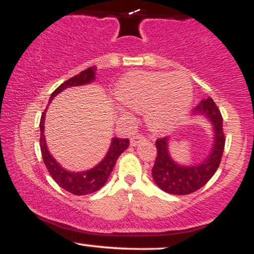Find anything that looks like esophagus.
Here are the masks:
<instances>
[{"instance_id": "34e87169", "label": "esophagus", "mask_w": 254, "mask_h": 254, "mask_svg": "<svg viewBox=\"0 0 254 254\" xmlns=\"http://www.w3.org/2000/svg\"><path fill=\"white\" fill-rule=\"evenodd\" d=\"M143 141H145V137L143 135H136V136L131 137L130 144L132 145V147H135V145L138 144L139 142H143Z\"/></svg>"}]
</instances>
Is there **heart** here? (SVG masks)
<instances>
[{"label": "heart", "mask_w": 254, "mask_h": 254, "mask_svg": "<svg viewBox=\"0 0 254 254\" xmlns=\"http://www.w3.org/2000/svg\"><path fill=\"white\" fill-rule=\"evenodd\" d=\"M117 100L136 111L145 110V121L154 131H164L185 117L192 100L188 76L180 72L133 71L119 80Z\"/></svg>", "instance_id": "heart-1"}]
</instances>
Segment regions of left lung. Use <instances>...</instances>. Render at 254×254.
Returning <instances> with one entry per match:
<instances>
[{
    "mask_svg": "<svg viewBox=\"0 0 254 254\" xmlns=\"http://www.w3.org/2000/svg\"><path fill=\"white\" fill-rule=\"evenodd\" d=\"M193 115H202L214 127V144L204 161L193 166L178 165L168 153V137L157 138L156 159L151 174L161 190L171 194H190L203 188L220 166L224 149L223 119L220 110L211 98L204 99L194 107Z\"/></svg>",
    "mask_w": 254,
    "mask_h": 254,
    "instance_id": "obj_1",
    "label": "left lung"
}]
</instances>
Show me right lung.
<instances>
[{
	"label": "right lung",
	"mask_w": 254,
	"mask_h": 254,
	"mask_svg": "<svg viewBox=\"0 0 254 254\" xmlns=\"http://www.w3.org/2000/svg\"><path fill=\"white\" fill-rule=\"evenodd\" d=\"M95 72H97V66H90V68L86 69V70L81 71L80 74L75 75L65 82L61 84L58 88L55 89V92L51 94L50 100L54 99L58 93L69 87L75 86H83V84L90 83L95 80ZM45 112L44 111L40 118V150H42V156L45 164L46 168H48L49 173L51 174L52 179L56 182L61 188L64 189L65 191L70 192L72 194L76 196H83V194H89L93 192L100 190L105 185V183L109 179L111 172H112L113 167H115L116 161L123 151L129 147V139L127 138H118L115 137L112 138V143L109 151H107L106 156L104 157L103 161L98 164L92 170L86 172H70L66 171L61 166L56 160L52 157V155L49 151L48 147H46L45 137H44V121H45Z\"/></svg>",
	"instance_id": "right-lung-1"
}]
</instances>
